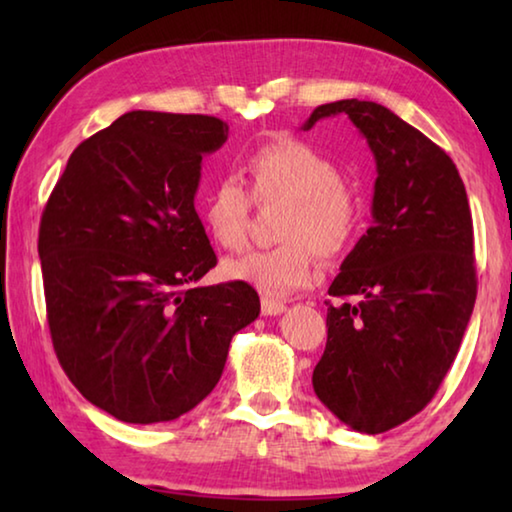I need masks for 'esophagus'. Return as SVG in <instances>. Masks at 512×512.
Wrapping results in <instances>:
<instances>
[{
	"instance_id": "esophagus-1",
	"label": "esophagus",
	"mask_w": 512,
	"mask_h": 512,
	"mask_svg": "<svg viewBox=\"0 0 512 512\" xmlns=\"http://www.w3.org/2000/svg\"><path fill=\"white\" fill-rule=\"evenodd\" d=\"M284 311H287V305H284V302L262 298V314L264 316H280V314H284Z\"/></svg>"
}]
</instances>
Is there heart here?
<instances>
[{"label": "heart", "instance_id": "obj_1", "mask_svg": "<svg viewBox=\"0 0 512 512\" xmlns=\"http://www.w3.org/2000/svg\"><path fill=\"white\" fill-rule=\"evenodd\" d=\"M250 192L257 201L284 198L277 228L280 246L253 250L223 266L228 280L246 282L268 298H287L318 280V259L341 257L361 230V203L343 183V171L329 155L296 137L259 144L244 160ZM250 194L235 176H221L201 205V219L216 246L239 250L246 244Z\"/></svg>", "mask_w": 512, "mask_h": 512}]
</instances>
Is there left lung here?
Instances as JSON below:
<instances>
[{"label": "left lung", "mask_w": 512, "mask_h": 512, "mask_svg": "<svg viewBox=\"0 0 512 512\" xmlns=\"http://www.w3.org/2000/svg\"><path fill=\"white\" fill-rule=\"evenodd\" d=\"M348 115L377 162L372 225L343 259L327 302L314 391L361 433L413 418L452 368L476 300L474 228L452 158L375 101L325 103L302 124Z\"/></svg>", "instance_id": "8db88e82"}]
</instances>
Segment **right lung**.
I'll return each instance as SVG.
<instances>
[{
  "label": "right lung",
  "mask_w": 512,
  "mask_h": 512,
  "mask_svg": "<svg viewBox=\"0 0 512 512\" xmlns=\"http://www.w3.org/2000/svg\"><path fill=\"white\" fill-rule=\"evenodd\" d=\"M228 140L207 115L133 110L69 155L40 221L56 357L121 422H169L219 384L230 341L259 316L246 282L196 287L216 266L194 196Z\"/></svg>",
  "instance_id": "1"
}]
</instances>
